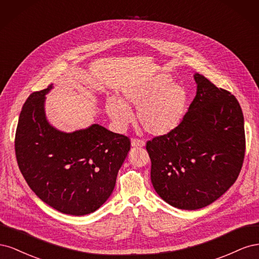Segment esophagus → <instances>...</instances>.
I'll return each mask as SVG.
<instances>
[{
    "instance_id": "esophagus-1",
    "label": "esophagus",
    "mask_w": 259,
    "mask_h": 259,
    "mask_svg": "<svg viewBox=\"0 0 259 259\" xmlns=\"http://www.w3.org/2000/svg\"><path fill=\"white\" fill-rule=\"evenodd\" d=\"M132 147L134 148H142L145 147V142L143 140H139V139H132Z\"/></svg>"
}]
</instances>
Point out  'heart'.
<instances>
[{
    "label": "heart",
    "mask_w": 259,
    "mask_h": 259,
    "mask_svg": "<svg viewBox=\"0 0 259 259\" xmlns=\"http://www.w3.org/2000/svg\"><path fill=\"white\" fill-rule=\"evenodd\" d=\"M188 92L167 73L124 88L120 99L108 98L105 110L116 128L124 130L133 120L131 109L137 108V120L152 136H163L182 123L187 112Z\"/></svg>",
    "instance_id": "obj_1"
}]
</instances>
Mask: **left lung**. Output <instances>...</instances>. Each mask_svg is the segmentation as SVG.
<instances>
[{
    "mask_svg": "<svg viewBox=\"0 0 259 259\" xmlns=\"http://www.w3.org/2000/svg\"><path fill=\"white\" fill-rule=\"evenodd\" d=\"M197 95L178 126L147 143L151 183L169 205L205 207L236 182L245 152L239 101L199 73Z\"/></svg>",
    "mask_w": 259,
    "mask_h": 259,
    "instance_id": "obj_1",
    "label": "left lung"
}]
</instances>
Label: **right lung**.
<instances>
[{
  "mask_svg": "<svg viewBox=\"0 0 259 259\" xmlns=\"http://www.w3.org/2000/svg\"><path fill=\"white\" fill-rule=\"evenodd\" d=\"M53 88L31 94L21 109L15 137L18 166L46 204L88 215L111 195L131 142L99 124L71 133L54 127L45 113V95Z\"/></svg>",
  "mask_w": 259,
  "mask_h": 259,
  "instance_id": "obj_1",
  "label": "right lung"
}]
</instances>
